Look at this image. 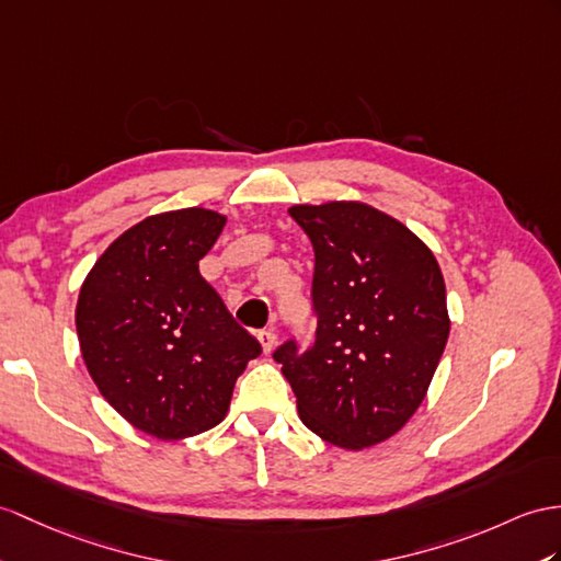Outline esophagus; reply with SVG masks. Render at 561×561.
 I'll return each mask as SVG.
<instances>
[{"instance_id":"34e87169","label":"esophagus","mask_w":561,"mask_h":561,"mask_svg":"<svg viewBox=\"0 0 561 561\" xmlns=\"http://www.w3.org/2000/svg\"><path fill=\"white\" fill-rule=\"evenodd\" d=\"M259 343H262V350L271 354V350L276 347V328H266V331L259 333Z\"/></svg>"}]
</instances>
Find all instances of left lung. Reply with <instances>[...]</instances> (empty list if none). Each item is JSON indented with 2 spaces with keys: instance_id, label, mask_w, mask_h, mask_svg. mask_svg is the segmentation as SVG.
Masks as SVG:
<instances>
[{
  "instance_id": "left-lung-1",
  "label": "left lung",
  "mask_w": 561,
  "mask_h": 561,
  "mask_svg": "<svg viewBox=\"0 0 561 561\" xmlns=\"http://www.w3.org/2000/svg\"><path fill=\"white\" fill-rule=\"evenodd\" d=\"M313 244L317 340L285 343L283 364L305 426L343 449L386 443L416 414L449 335L438 259L402 221L366 202L288 209Z\"/></svg>"
}]
</instances>
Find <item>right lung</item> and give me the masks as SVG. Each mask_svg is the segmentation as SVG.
Masks as SVG:
<instances>
[{
    "mask_svg": "<svg viewBox=\"0 0 561 561\" xmlns=\"http://www.w3.org/2000/svg\"><path fill=\"white\" fill-rule=\"evenodd\" d=\"M228 218L190 207L121 233L80 285V354L130 426L185 440L224 421L238 376L262 345L202 278L199 259Z\"/></svg>",
    "mask_w": 561,
    "mask_h": 561,
    "instance_id": "obj_1",
    "label": "right lung"
}]
</instances>
